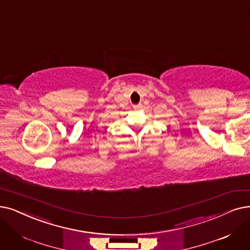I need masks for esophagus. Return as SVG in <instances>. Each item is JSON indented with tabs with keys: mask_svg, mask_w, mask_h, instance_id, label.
<instances>
[{
	"mask_svg": "<svg viewBox=\"0 0 250 250\" xmlns=\"http://www.w3.org/2000/svg\"><path fill=\"white\" fill-rule=\"evenodd\" d=\"M141 108H142V104L134 105V109H135V110H139V109H141Z\"/></svg>",
	"mask_w": 250,
	"mask_h": 250,
	"instance_id": "esophagus-1",
	"label": "esophagus"
}]
</instances>
